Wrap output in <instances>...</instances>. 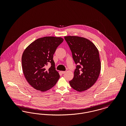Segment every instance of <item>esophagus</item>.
<instances>
[{"instance_id":"esophagus-1","label":"esophagus","mask_w":126,"mask_h":126,"mask_svg":"<svg viewBox=\"0 0 126 126\" xmlns=\"http://www.w3.org/2000/svg\"><path fill=\"white\" fill-rule=\"evenodd\" d=\"M61 73L62 74H65V73H66V71H61Z\"/></svg>"}]
</instances>
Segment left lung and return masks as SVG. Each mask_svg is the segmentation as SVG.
Instances as JSON below:
<instances>
[{
  "label": "left lung",
  "instance_id": "8db88e82",
  "mask_svg": "<svg viewBox=\"0 0 126 126\" xmlns=\"http://www.w3.org/2000/svg\"><path fill=\"white\" fill-rule=\"evenodd\" d=\"M64 38L76 64H78L69 84L78 92L87 90L95 84L100 73L99 51L95 45L86 38L75 36H65Z\"/></svg>",
  "mask_w": 126,
  "mask_h": 126
}]
</instances>
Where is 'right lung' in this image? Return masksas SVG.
Returning a JSON list of instances; mask_svg holds the SVG:
<instances>
[{
    "instance_id": "1",
    "label": "right lung",
    "mask_w": 126,
    "mask_h": 126,
    "mask_svg": "<svg viewBox=\"0 0 126 126\" xmlns=\"http://www.w3.org/2000/svg\"><path fill=\"white\" fill-rule=\"evenodd\" d=\"M63 40L61 37H44L31 43L24 50L22 57L23 73L29 84L36 90H49L60 78L53 58L57 48ZM48 63L51 66L46 69Z\"/></svg>"
}]
</instances>
